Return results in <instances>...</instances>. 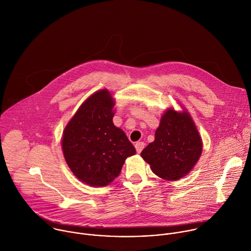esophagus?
Segmentation results:
<instances>
[{"instance_id":"esophagus-1","label":"esophagus","mask_w":251,"mask_h":251,"mask_svg":"<svg viewBox=\"0 0 251 251\" xmlns=\"http://www.w3.org/2000/svg\"><path fill=\"white\" fill-rule=\"evenodd\" d=\"M135 148H136L137 152L140 153L144 150V148H145V143L144 142H138V143L135 144Z\"/></svg>"}]
</instances>
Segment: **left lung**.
I'll list each match as a JSON object with an SVG mask.
<instances>
[{"label": "left lung", "mask_w": 251, "mask_h": 251, "mask_svg": "<svg viewBox=\"0 0 251 251\" xmlns=\"http://www.w3.org/2000/svg\"><path fill=\"white\" fill-rule=\"evenodd\" d=\"M202 152V141L190 113L169 108L161 116L155 139L141 152L158 177L176 181L186 176Z\"/></svg>", "instance_id": "left-lung-1"}]
</instances>
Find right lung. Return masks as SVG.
Segmentation results:
<instances>
[{"label": "right lung", "instance_id": "add662e5", "mask_svg": "<svg viewBox=\"0 0 251 251\" xmlns=\"http://www.w3.org/2000/svg\"><path fill=\"white\" fill-rule=\"evenodd\" d=\"M114 100L107 90L90 96L66 125L61 140L72 173L93 187L110 184L136 150L125 133L114 126Z\"/></svg>", "mask_w": 251, "mask_h": 251}]
</instances>
